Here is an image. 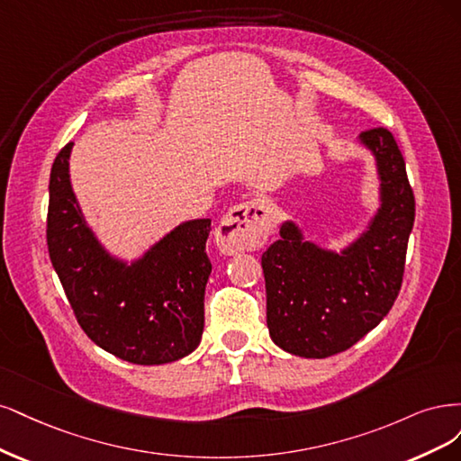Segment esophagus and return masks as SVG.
Masks as SVG:
<instances>
[{"mask_svg": "<svg viewBox=\"0 0 461 461\" xmlns=\"http://www.w3.org/2000/svg\"><path fill=\"white\" fill-rule=\"evenodd\" d=\"M274 230V218L262 201L235 204L220 220L216 245L224 255H237L245 250H258L268 241Z\"/></svg>", "mask_w": 461, "mask_h": 461, "instance_id": "34e87169", "label": "esophagus"}]
</instances>
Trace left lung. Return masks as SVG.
I'll return each instance as SVG.
<instances>
[{
	"mask_svg": "<svg viewBox=\"0 0 461 461\" xmlns=\"http://www.w3.org/2000/svg\"><path fill=\"white\" fill-rule=\"evenodd\" d=\"M374 155L379 209L358 240L340 252L306 241L293 220L262 255L266 321L274 343L303 358L350 348L389 314L402 285L415 201L406 162L387 128L366 130Z\"/></svg>",
	"mask_w": 461,
	"mask_h": 461,
	"instance_id": "obj_1",
	"label": "left lung"
}]
</instances>
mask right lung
<instances>
[{"instance_id": "right-lung-1", "label": "right lung", "mask_w": 461, "mask_h": 461, "mask_svg": "<svg viewBox=\"0 0 461 461\" xmlns=\"http://www.w3.org/2000/svg\"><path fill=\"white\" fill-rule=\"evenodd\" d=\"M67 143L51 167L48 249L80 328L116 358L158 366L184 358L201 343L211 220L184 221L143 257H113L86 224L74 195Z\"/></svg>"}]
</instances>
